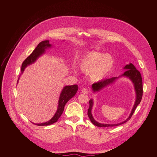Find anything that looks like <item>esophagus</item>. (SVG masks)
Returning <instances> with one entry per match:
<instances>
[{
    "label": "esophagus",
    "instance_id": "1",
    "mask_svg": "<svg viewBox=\"0 0 157 157\" xmlns=\"http://www.w3.org/2000/svg\"><path fill=\"white\" fill-rule=\"evenodd\" d=\"M81 92L83 94H87L89 93V90L86 88H82V90H81Z\"/></svg>",
    "mask_w": 157,
    "mask_h": 157
}]
</instances>
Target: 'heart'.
Here are the masks:
<instances>
[{
	"label": "heart",
	"instance_id": "b5f03b06",
	"mask_svg": "<svg viewBox=\"0 0 157 157\" xmlns=\"http://www.w3.org/2000/svg\"><path fill=\"white\" fill-rule=\"evenodd\" d=\"M114 59L109 54L91 52L86 54L79 63L80 69L84 74H89L91 80L99 82L113 70Z\"/></svg>",
	"mask_w": 157,
	"mask_h": 157
}]
</instances>
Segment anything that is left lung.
Masks as SVG:
<instances>
[{
	"label": "left lung",
	"instance_id": "8db88e82",
	"mask_svg": "<svg viewBox=\"0 0 157 157\" xmlns=\"http://www.w3.org/2000/svg\"><path fill=\"white\" fill-rule=\"evenodd\" d=\"M124 70H125V71L121 75V76L118 77H113L110 79H106L104 80H102L99 82H96L92 85V90L94 93H98L100 91H101L102 89L104 88H105L106 87H108L109 86H110L113 84H114L118 79L122 78V77H125L127 78H128L132 82L133 87H134V90H135L136 92V101L135 103H134V105L132 107V109L130 112V115L128 116V118L125 120L124 121L118 123V124H101L98 122H97L93 117V114H92V109L94 105V101L93 99H91L90 101H89V107L87 111V115L88 117L91 121V122L95 125L96 126L98 127H114V126H117L120 125L121 124H123L127 122L131 117L132 116L133 114L134 113V111H135L136 107L137 105L140 103V101L142 98V95H143V87H142V76L140 75V73L136 69V68L134 65L130 63L128 64H126Z\"/></svg>",
	"mask_w": 157,
	"mask_h": 157
}]
</instances>
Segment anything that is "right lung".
Wrapping results in <instances>:
<instances>
[{
  "instance_id": "obj_1",
  "label": "right lung",
  "mask_w": 157,
  "mask_h": 157,
  "mask_svg": "<svg viewBox=\"0 0 157 157\" xmlns=\"http://www.w3.org/2000/svg\"><path fill=\"white\" fill-rule=\"evenodd\" d=\"M52 47V45L51 44H50L49 40H44L40 42L38 44L36 48L33 50L32 53L29 57H27V58H26V59L23 62V63H22L21 68V75L23 74L25 68H27L28 66L34 63L38 59V58H40L41 56L44 54V53H45V50L47 49L50 48ZM19 79H20V77L18 79L17 84L18 82ZM78 90V86L77 84H74L71 86H65L63 88L62 91L60 93V96L58 100L57 110L55 113V115L53 116V117L49 121L46 122H43L41 124H35V123L33 124L39 126H45V125H49L56 122L58 119L61 116L62 113H63L66 104L68 102V101L70 99H71L73 97L75 96Z\"/></svg>"
}]
</instances>
